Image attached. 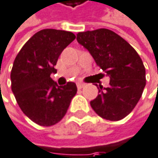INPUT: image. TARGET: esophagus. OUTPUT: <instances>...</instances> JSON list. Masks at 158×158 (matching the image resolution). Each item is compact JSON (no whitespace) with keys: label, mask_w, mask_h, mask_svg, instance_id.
<instances>
[{"label":"esophagus","mask_w":158,"mask_h":158,"mask_svg":"<svg viewBox=\"0 0 158 158\" xmlns=\"http://www.w3.org/2000/svg\"><path fill=\"white\" fill-rule=\"evenodd\" d=\"M85 85V84H84V83H77V87L80 89V88H83L84 86Z\"/></svg>","instance_id":"1"}]
</instances>
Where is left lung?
Masks as SVG:
<instances>
[{"label": "left lung", "instance_id": "1", "mask_svg": "<svg viewBox=\"0 0 158 158\" xmlns=\"http://www.w3.org/2000/svg\"><path fill=\"white\" fill-rule=\"evenodd\" d=\"M76 39L110 77L108 87H98V95L90 102L92 109L106 120L123 119L135 108L146 85L142 58L126 40L107 29L79 32Z\"/></svg>", "mask_w": 158, "mask_h": 158}]
</instances>
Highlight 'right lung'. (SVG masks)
Instances as JSON below:
<instances>
[{"mask_svg":"<svg viewBox=\"0 0 158 158\" xmlns=\"http://www.w3.org/2000/svg\"><path fill=\"white\" fill-rule=\"evenodd\" d=\"M71 31L45 29L36 32L20 49L11 71V87L21 111L34 123L50 127L67 113L76 85H57L51 73L58 56L73 40Z\"/></svg>","mask_w":158,"mask_h":158,"instance_id":"add662e5","label":"right lung"}]
</instances>
